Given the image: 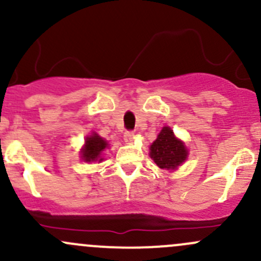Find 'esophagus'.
I'll return each mask as SVG.
<instances>
[{"label":"esophagus","mask_w":261,"mask_h":261,"mask_svg":"<svg viewBox=\"0 0 261 261\" xmlns=\"http://www.w3.org/2000/svg\"><path fill=\"white\" fill-rule=\"evenodd\" d=\"M134 131H126L124 134V140L126 142H131L134 140Z\"/></svg>","instance_id":"34e87169"}]
</instances>
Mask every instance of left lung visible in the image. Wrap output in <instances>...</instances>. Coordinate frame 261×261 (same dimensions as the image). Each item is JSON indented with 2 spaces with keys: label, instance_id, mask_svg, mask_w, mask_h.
<instances>
[{
  "label": "left lung",
  "instance_id": "1",
  "mask_svg": "<svg viewBox=\"0 0 261 261\" xmlns=\"http://www.w3.org/2000/svg\"><path fill=\"white\" fill-rule=\"evenodd\" d=\"M150 156L156 165L163 170H173L185 162L187 150L179 140L176 139L173 131L165 126L151 145Z\"/></svg>",
  "mask_w": 261,
  "mask_h": 261
}]
</instances>
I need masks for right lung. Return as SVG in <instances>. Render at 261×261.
<instances>
[{"label": "right lung", "instance_id": "obj_1", "mask_svg": "<svg viewBox=\"0 0 261 261\" xmlns=\"http://www.w3.org/2000/svg\"><path fill=\"white\" fill-rule=\"evenodd\" d=\"M108 146V142L104 141L101 137L94 134L93 136L87 137V141H85V146L83 148V160L87 162L91 161H101V152L105 150V147Z\"/></svg>", "mask_w": 261, "mask_h": 261}]
</instances>
